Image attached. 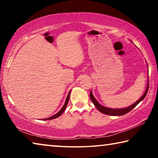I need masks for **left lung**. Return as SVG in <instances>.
Returning <instances> with one entry per match:
<instances>
[{
	"instance_id": "left-lung-1",
	"label": "left lung",
	"mask_w": 158,
	"mask_h": 158,
	"mask_svg": "<svg viewBox=\"0 0 158 158\" xmlns=\"http://www.w3.org/2000/svg\"><path fill=\"white\" fill-rule=\"evenodd\" d=\"M148 86H149V84L148 81V85H147L145 93H143V95L141 96V97L139 99V100L132 105L126 108H123V109H111V108H108V107H105L102 105H101L96 100V99L94 98L93 96L92 91H90V98L91 99V100L93 102V103L94 104V105L95 106V107L97 108L99 111H100L101 113L105 114L106 115H110V116H122V115H125L127 114L128 112H130L132 109H133L134 108L137 106L139 103L141 101H142L144 98H145L146 95L148 93Z\"/></svg>"
}]
</instances>
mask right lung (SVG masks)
Returning a JSON list of instances; mask_svg holds the SVG:
<instances>
[{
	"mask_svg": "<svg viewBox=\"0 0 158 158\" xmlns=\"http://www.w3.org/2000/svg\"><path fill=\"white\" fill-rule=\"evenodd\" d=\"M70 91H71V90H69V93H68V96H67V98H66L65 102V104H64V105H63V107L61 108L60 110L59 111H58L57 114H56L55 115H53V116H51V117H49V118H44V119H43L44 121H46V120H52V119L56 118L59 117V116H60V115L63 113L64 110H65V108H66V106H67V105H68V101H69V94H70Z\"/></svg>",
	"mask_w": 158,
	"mask_h": 158,
	"instance_id": "right-lung-1",
	"label": "right lung"
}]
</instances>
